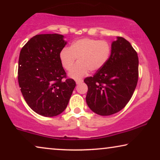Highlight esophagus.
Instances as JSON below:
<instances>
[{
	"label": "esophagus",
	"mask_w": 160,
	"mask_h": 160,
	"mask_svg": "<svg viewBox=\"0 0 160 160\" xmlns=\"http://www.w3.org/2000/svg\"><path fill=\"white\" fill-rule=\"evenodd\" d=\"M82 82H83L82 80H77V81H76V84H80L81 83H82Z\"/></svg>",
	"instance_id": "34e87169"
}]
</instances>
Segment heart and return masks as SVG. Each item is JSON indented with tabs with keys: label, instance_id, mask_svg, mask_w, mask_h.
Returning <instances> with one entry per match:
<instances>
[{
	"label": "heart",
	"instance_id": "b5f03b06",
	"mask_svg": "<svg viewBox=\"0 0 160 160\" xmlns=\"http://www.w3.org/2000/svg\"><path fill=\"white\" fill-rule=\"evenodd\" d=\"M111 48L106 41L94 38H82L74 41L70 48L65 47L60 52V62L65 70H70L78 58L79 62L72 68L68 75L80 80L89 73L102 68L108 61Z\"/></svg>",
	"mask_w": 160,
	"mask_h": 160
}]
</instances>
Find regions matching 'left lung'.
<instances>
[{
	"instance_id": "obj_1",
	"label": "left lung",
	"mask_w": 160,
	"mask_h": 160,
	"mask_svg": "<svg viewBox=\"0 0 160 160\" xmlns=\"http://www.w3.org/2000/svg\"><path fill=\"white\" fill-rule=\"evenodd\" d=\"M138 79V58L130 43L122 37L111 43L104 66L84 80L88 87L86 101L93 112L112 115L130 101Z\"/></svg>"
}]
</instances>
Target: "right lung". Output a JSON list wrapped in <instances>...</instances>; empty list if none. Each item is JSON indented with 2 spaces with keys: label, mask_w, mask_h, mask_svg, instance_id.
Returning <instances> with one entry per match:
<instances>
[{
  "label": "right lung",
  "mask_w": 160,
  "mask_h": 160,
  "mask_svg": "<svg viewBox=\"0 0 160 160\" xmlns=\"http://www.w3.org/2000/svg\"><path fill=\"white\" fill-rule=\"evenodd\" d=\"M60 34L36 35L22 48L18 82L30 108L47 117L63 112L68 104L75 81L66 78L60 52L67 42Z\"/></svg>",
  "instance_id": "obj_1"
}]
</instances>
